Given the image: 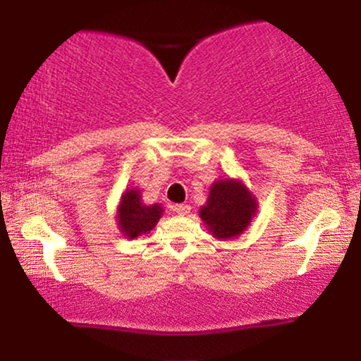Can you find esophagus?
I'll return each mask as SVG.
<instances>
[{"instance_id":"1","label":"esophagus","mask_w":361,"mask_h":361,"mask_svg":"<svg viewBox=\"0 0 361 361\" xmlns=\"http://www.w3.org/2000/svg\"><path fill=\"white\" fill-rule=\"evenodd\" d=\"M172 209H174L176 214L187 215V214H189V212H190V205H187V204H177V205L172 207Z\"/></svg>"}]
</instances>
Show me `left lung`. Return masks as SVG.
<instances>
[{
    "mask_svg": "<svg viewBox=\"0 0 361 361\" xmlns=\"http://www.w3.org/2000/svg\"><path fill=\"white\" fill-rule=\"evenodd\" d=\"M258 210V202L243 182L221 179L210 187L207 204L200 209V219L215 238H236L246 230Z\"/></svg>",
    "mask_w": 361,
    "mask_h": 361,
    "instance_id": "8db88e82",
    "label": "left lung"
}]
</instances>
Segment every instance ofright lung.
<instances>
[{
	"label": "right lung",
	"mask_w": 361,
	"mask_h": 361,
	"mask_svg": "<svg viewBox=\"0 0 361 361\" xmlns=\"http://www.w3.org/2000/svg\"><path fill=\"white\" fill-rule=\"evenodd\" d=\"M162 212L164 210L159 204H142L141 192L137 189H128L121 195L120 205H118V226L126 238H137V236L149 233L154 228L162 216Z\"/></svg>",
	"instance_id": "1"
}]
</instances>
